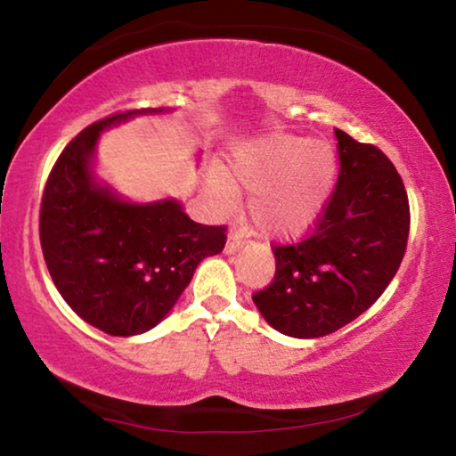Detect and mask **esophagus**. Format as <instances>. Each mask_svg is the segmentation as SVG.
Wrapping results in <instances>:
<instances>
[{
  "mask_svg": "<svg viewBox=\"0 0 456 456\" xmlns=\"http://www.w3.org/2000/svg\"><path fill=\"white\" fill-rule=\"evenodd\" d=\"M246 231L243 229H233L227 237V246H225V251L227 254H233V251L240 249L243 246V241H246Z\"/></svg>",
  "mask_w": 456,
  "mask_h": 456,
  "instance_id": "obj_1",
  "label": "esophagus"
}]
</instances>
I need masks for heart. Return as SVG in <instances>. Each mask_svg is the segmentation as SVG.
Listing matches in <instances>:
<instances>
[{"instance_id":"obj_1","label":"heart","mask_w":456,"mask_h":456,"mask_svg":"<svg viewBox=\"0 0 456 456\" xmlns=\"http://www.w3.org/2000/svg\"><path fill=\"white\" fill-rule=\"evenodd\" d=\"M231 174L251 192L249 215L268 233L287 235L303 229L322 208L334 175V155L323 142L272 137L243 147L231 159ZM215 190L233 199L235 188L223 174Z\"/></svg>"}]
</instances>
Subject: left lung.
Segmentation results:
<instances>
[{"label": "left lung", "instance_id": "obj_1", "mask_svg": "<svg viewBox=\"0 0 456 456\" xmlns=\"http://www.w3.org/2000/svg\"><path fill=\"white\" fill-rule=\"evenodd\" d=\"M339 172L303 240L272 246L274 281L254 303L293 338L334 334L362 315L397 274L410 235V200L391 159L336 128Z\"/></svg>", "mask_w": 456, "mask_h": 456}]
</instances>
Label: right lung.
<instances>
[{
    "label": "right lung",
    "mask_w": 456,
    "mask_h": 456,
    "mask_svg": "<svg viewBox=\"0 0 456 456\" xmlns=\"http://www.w3.org/2000/svg\"><path fill=\"white\" fill-rule=\"evenodd\" d=\"M161 110H122L86 126L54 161L40 200V248L54 287L84 322L110 336L158 325L196 266L227 241L225 225L194 223L175 200L128 205L94 184L100 131Z\"/></svg>",
    "instance_id": "add662e5"
}]
</instances>
